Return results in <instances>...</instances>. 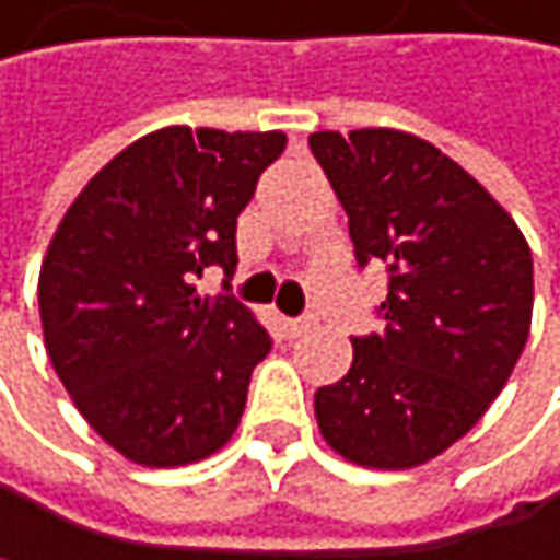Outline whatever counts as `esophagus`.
Listing matches in <instances>:
<instances>
[{
    "instance_id": "obj_1",
    "label": "esophagus",
    "mask_w": 560,
    "mask_h": 560,
    "mask_svg": "<svg viewBox=\"0 0 560 560\" xmlns=\"http://www.w3.org/2000/svg\"><path fill=\"white\" fill-rule=\"evenodd\" d=\"M315 328V322L312 318H285V331H289V338H299V335H305V331H312Z\"/></svg>"
}]
</instances>
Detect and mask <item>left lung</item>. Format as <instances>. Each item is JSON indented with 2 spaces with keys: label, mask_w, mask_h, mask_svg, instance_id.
Returning <instances> with one entry per match:
<instances>
[{
  "label": "left lung",
  "mask_w": 560,
  "mask_h": 560,
  "mask_svg": "<svg viewBox=\"0 0 560 560\" xmlns=\"http://www.w3.org/2000/svg\"><path fill=\"white\" fill-rule=\"evenodd\" d=\"M308 145L358 265H388L385 331L351 338V369L315 392V418L341 458L405 471L465 438L511 378L532 331V248L481 182L418 136L315 132Z\"/></svg>",
  "instance_id": "obj_1"
}]
</instances>
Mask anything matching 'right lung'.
Returning <instances> with one entry per match:
<instances>
[{
  "mask_svg": "<svg viewBox=\"0 0 560 560\" xmlns=\"http://www.w3.org/2000/svg\"><path fill=\"white\" fill-rule=\"evenodd\" d=\"M282 132L168 126L79 191L38 271L49 362L82 418L145 468L215 455L235 434L268 331L232 295L198 299L209 265L235 271V225Z\"/></svg>",
  "mask_w": 560,
  "mask_h": 560,
  "instance_id": "1",
  "label": "right lung"
}]
</instances>
